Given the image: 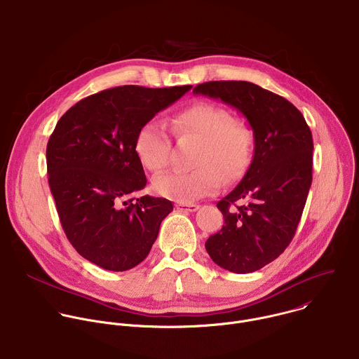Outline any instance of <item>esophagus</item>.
<instances>
[{
  "mask_svg": "<svg viewBox=\"0 0 359 359\" xmlns=\"http://www.w3.org/2000/svg\"><path fill=\"white\" fill-rule=\"evenodd\" d=\"M176 208H177V211H182V212H194L198 210V205L191 204V203H189V204L179 203V204H176Z\"/></svg>",
  "mask_w": 359,
  "mask_h": 359,
  "instance_id": "34e87169",
  "label": "esophagus"
}]
</instances>
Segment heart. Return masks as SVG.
<instances>
[{
  "mask_svg": "<svg viewBox=\"0 0 359 359\" xmlns=\"http://www.w3.org/2000/svg\"><path fill=\"white\" fill-rule=\"evenodd\" d=\"M179 138L201 142L194 158V170L168 172L154 179V190L177 203L189 204L215 194L224 180L232 183L248 170L255 151L252 128L233 119L231 112L212 102H196L183 109L173 123ZM134 149L141 165L161 172L169 163L170 140L159 119H149L138 131Z\"/></svg>",
  "mask_w": 359,
  "mask_h": 359,
  "instance_id": "obj_1",
  "label": "heart"
}]
</instances>
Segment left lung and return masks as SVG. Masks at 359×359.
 I'll use <instances>...</instances> for the list:
<instances>
[{"label":"left lung","instance_id":"obj_1","mask_svg":"<svg viewBox=\"0 0 359 359\" xmlns=\"http://www.w3.org/2000/svg\"><path fill=\"white\" fill-rule=\"evenodd\" d=\"M193 93L236 108L254 131L252 162L240 184L217 203L224 225L205 250L229 272H255L294 236L313 180L311 131L290 101L250 81H207Z\"/></svg>","mask_w":359,"mask_h":359}]
</instances>
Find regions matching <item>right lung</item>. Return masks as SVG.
<instances>
[{
  "label": "right lung",
  "instance_id": "obj_1",
  "mask_svg": "<svg viewBox=\"0 0 359 359\" xmlns=\"http://www.w3.org/2000/svg\"><path fill=\"white\" fill-rule=\"evenodd\" d=\"M191 86H119L88 95L59 119L46 148L49 186L63 231L97 266L141 264L173 210L166 198L133 197L147 186L134 144L140 128Z\"/></svg>",
  "mask_w": 359,
  "mask_h": 359
}]
</instances>
